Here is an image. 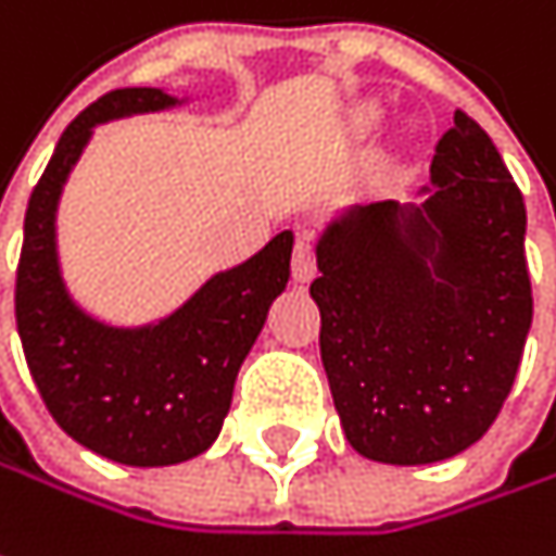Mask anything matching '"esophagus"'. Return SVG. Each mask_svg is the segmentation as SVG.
<instances>
[{
	"mask_svg": "<svg viewBox=\"0 0 556 556\" xmlns=\"http://www.w3.org/2000/svg\"><path fill=\"white\" fill-rule=\"evenodd\" d=\"M318 274L315 264V235L308 228L295 231V248H292V279L295 282H312Z\"/></svg>",
	"mask_w": 556,
	"mask_h": 556,
	"instance_id": "esophagus-1",
	"label": "esophagus"
}]
</instances>
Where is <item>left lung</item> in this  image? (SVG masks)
<instances>
[{"label": "left lung", "instance_id": "1", "mask_svg": "<svg viewBox=\"0 0 556 556\" xmlns=\"http://www.w3.org/2000/svg\"><path fill=\"white\" fill-rule=\"evenodd\" d=\"M424 203L353 206L318 241L312 299L346 442L384 465L475 445L531 328L526 203L465 111L435 142Z\"/></svg>", "mask_w": 556, "mask_h": 556}]
</instances>
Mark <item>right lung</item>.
Listing matches in <instances>:
<instances>
[{"instance_id":"right-lung-1","label":"right lung","mask_w":556,"mask_h":556,"mask_svg":"<svg viewBox=\"0 0 556 556\" xmlns=\"http://www.w3.org/2000/svg\"><path fill=\"white\" fill-rule=\"evenodd\" d=\"M175 104L162 88H117L66 127L27 200L15 279L18 337L47 410L85 448L132 468L177 465L216 442L238 369L289 282L292 257V231H279L251 261L206 279L175 315L146 328H111L70 299L56 206L91 129Z\"/></svg>"}]
</instances>
